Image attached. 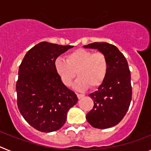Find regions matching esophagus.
Segmentation results:
<instances>
[{"label": "esophagus", "mask_w": 151, "mask_h": 151, "mask_svg": "<svg viewBox=\"0 0 151 151\" xmlns=\"http://www.w3.org/2000/svg\"><path fill=\"white\" fill-rule=\"evenodd\" d=\"M77 97H78V99H81V98H82V97H83L84 96V94H78V93H77Z\"/></svg>", "instance_id": "1"}]
</instances>
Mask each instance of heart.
Masks as SVG:
<instances>
[{
  "label": "heart",
  "mask_w": 151,
  "mask_h": 151,
  "mask_svg": "<svg viewBox=\"0 0 151 151\" xmlns=\"http://www.w3.org/2000/svg\"><path fill=\"white\" fill-rule=\"evenodd\" d=\"M56 72L66 86H70L76 76V88L83 90L88 86L98 88L104 82L109 69L106 56L101 52L80 48L66 55V60L57 57L54 61Z\"/></svg>",
  "instance_id": "obj_1"
}]
</instances>
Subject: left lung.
<instances>
[{
    "instance_id": "left-lung-1",
    "label": "left lung",
    "mask_w": 151,
    "mask_h": 151,
    "mask_svg": "<svg viewBox=\"0 0 151 151\" xmlns=\"http://www.w3.org/2000/svg\"><path fill=\"white\" fill-rule=\"evenodd\" d=\"M85 48L97 49L106 56L109 69L97 91L89 94L94 101L93 109L86 115L87 121L97 129L117 125L127 113L132 101L131 73L128 62L115 45L94 42Z\"/></svg>"
}]
</instances>
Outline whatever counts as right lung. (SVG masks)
I'll list each match as a JSON object with an SVG mask.
<instances>
[{"label": "right lung", "mask_w": 151, "mask_h": 151, "mask_svg": "<svg viewBox=\"0 0 151 151\" xmlns=\"http://www.w3.org/2000/svg\"><path fill=\"white\" fill-rule=\"evenodd\" d=\"M72 47L42 41L26 53L19 68V110L31 126L42 132L60 129L67 112L78 102L76 94L63 83L54 67L57 57Z\"/></svg>", "instance_id": "1"}]
</instances>
